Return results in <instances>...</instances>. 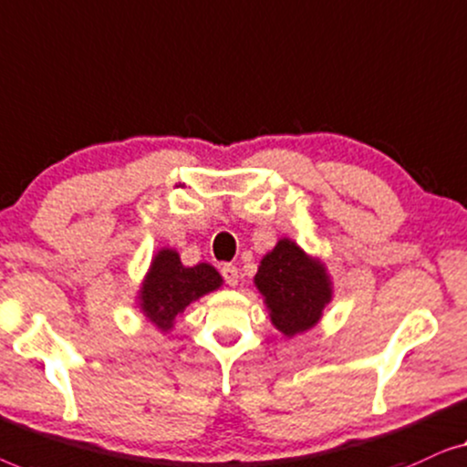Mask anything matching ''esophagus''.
Returning a JSON list of instances; mask_svg holds the SVG:
<instances>
[{
  "instance_id": "obj_1",
  "label": "esophagus",
  "mask_w": 467,
  "mask_h": 467,
  "mask_svg": "<svg viewBox=\"0 0 467 467\" xmlns=\"http://www.w3.org/2000/svg\"><path fill=\"white\" fill-rule=\"evenodd\" d=\"M222 277H224L228 285L234 287L236 284H239V268L233 266V265H224V266H222Z\"/></svg>"
}]
</instances>
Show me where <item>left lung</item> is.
<instances>
[{"mask_svg": "<svg viewBox=\"0 0 467 467\" xmlns=\"http://www.w3.org/2000/svg\"><path fill=\"white\" fill-rule=\"evenodd\" d=\"M254 284L265 296L273 326L287 338L311 330L332 300L326 266L290 239H281L262 258Z\"/></svg>", "mask_w": 467, "mask_h": 467, "instance_id": "1", "label": "left lung"}]
</instances>
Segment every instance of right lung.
Returning <instances> with one entry per match:
<instances>
[{
  "mask_svg": "<svg viewBox=\"0 0 467 467\" xmlns=\"http://www.w3.org/2000/svg\"><path fill=\"white\" fill-rule=\"evenodd\" d=\"M220 285L222 277L212 265L201 262L196 266H183L180 254L165 247L154 255L146 279H143L140 306L161 332H169L177 315L190 302L218 290Z\"/></svg>",
  "mask_w": 467,
  "mask_h": 467,
  "instance_id": "obj_1",
  "label": "right lung"
}]
</instances>
